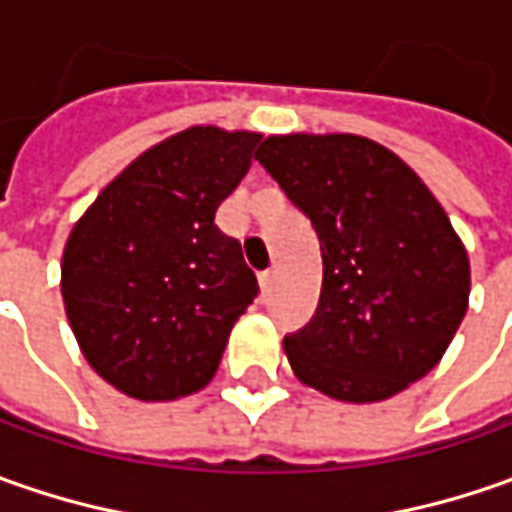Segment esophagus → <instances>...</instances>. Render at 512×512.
Instances as JSON below:
<instances>
[{
    "label": "esophagus",
    "instance_id": "obj_1",
    "mask_svg": "<svg viewBox=\"0 0 512 512\" xmlns=\"http://www.w3.org/2000/svg\"><path fill=\"white\" fill-rule=\"evenodd\" d=\"M273 282H276V270H265V273H259V285H262V293H270L273 290Z\"/></svg>",
    "mask_w": 512,
    "mask_h": 512
}]
</instances>
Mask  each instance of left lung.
Segmentation results:
<instances>
[{"label": "left lung", "instance_id": "left-lung-1", "mask_svg": "<svg viewBox=\"0 0 512 512\" xmlns=\"http://www.w3.org/2000/svg\"><path fill=\"white\" fill-rule=\"evenodd\" d=\"M256 159L322 247L319 307L285 336L299 382L356 404L419 382L470 296L467 250L436 196L393 150L353 133L267 136Z\"/></svg>", "mask_w": 512, "mask_h": 512}]
</instances>
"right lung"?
<instances>
[{
    "instance_id": "add662e5",
    "label": "right lung",
    "mask_w": 512,
    "mask_h": 512,
    "mask_svg": "<svg viewBox=\"0 0 512 512\" xmlns=\"http://www.w3.org/2000/svg\"><path fill=\"white\" fill-rule=\"evenodd\" d=\"M259 133L187 128L145 150L70 230L62 299L88 364L116 390L170 402L202 390L259 282L216 210Z\"/></svg>"
}]
</instances>
